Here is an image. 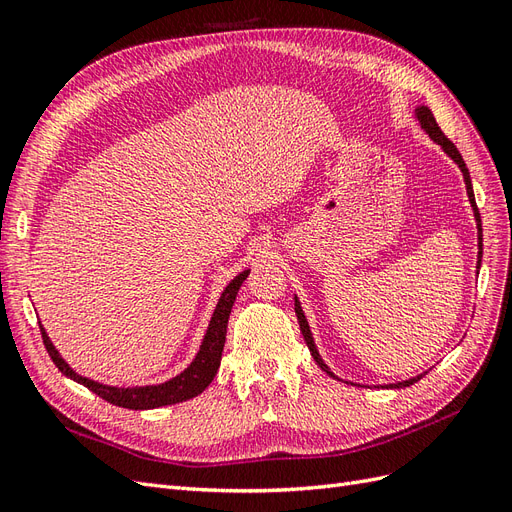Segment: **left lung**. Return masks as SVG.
Returning <instances> with one entry per match:
<instances>
[{
    "instance_id": "8db88e82",
    "label": "left lung",
    "mask_w": 512,
    "mask_h": 512,
    "mask_svg": "<svg viewBox=\"0 0 512 512\" xmlns=\"http://www.w3.org/2000/svg\"><path fill=\"white\" fill-rule=\"evenodd\" d=\"M414 117H416V121H418V123H421V128L429 134L431 141L436 143V145H440V147H442V151L446 153V156L451 158V160L459 166L461 175H463V181H466L468 200H470V205H472L474 220H476V228H478V265H476V269H480V258H483V228H480V213H478V209H476V200H474V190H472L470 170H468L466 162H463V158H461V153L457 151V147H455L451 141H448V138L444 136V132L438 128L436 117H433V113L429 111V106H416V108H414ZM294 312H297V320H299V327H301L303 339H305V344H307L309 352H312L314 361L322 367V371H327L329 376L337 378V376L333 374V371H331V367L322 361V356H320V352H318V348H316V342H314V335H312V331H309V324H307V318H305V314H303V307H301V303H299V297H297V294H294ZM425 374H427V371H423V374H418V376H414V378L395 382V384H378V389H380V386H382V389H406V386H410V384L418 382V380H421ZM337 380H342V378H337Z\"/></svg>"
}]
</instances>
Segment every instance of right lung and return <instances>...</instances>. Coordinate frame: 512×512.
<instances>
[{"instance_id": "add662e5", "label": "right lung", "mask_w": 512, "mask_h": 512, "mask_svg": "<svg viewBox=\"0 0 512 512\" xmlns=\"http://www.w3.org/2000/svg\"><path fill=\"white\" fill-rule=\"evenodd\" d=\"M247 275H250V269H245L237 277H232L230 284L224 288L222 297L218 299V305H215V309H213L209 327L205 331L203 342H200V348L192 359V363L185 367L181 374H177L175 378H170L166 382L145 384V386H113V384H104V382L85 378L81 374H76V371L64 361V356H61L59 350L53 346L51 337L46 335L44 327H40L46 352H49V356L61 374L74 382L87 386L89 391H94L96 395H100L102 399H106L108 404H113V406L128 408V410H153V408H162V406H170V404H179V401H188V399L203 393L211 384V380L215 378V374H218L220 361H222V350H224V342H226V327H228L230 309H232V303H235L237 292H239L241 284L245 282Z\"/></svg>"}]
</instances>
